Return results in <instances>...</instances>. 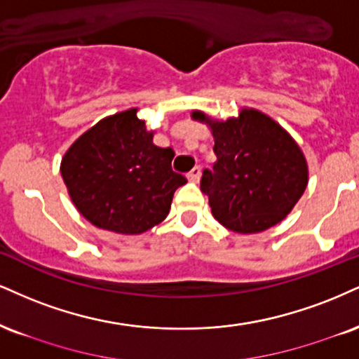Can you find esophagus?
Returning <instances> with one entry per match:
<instances>
[{
    "label": "esophagus",
    "mask_w": 359,
    "mask_h": 359,
    "mask_svg": "<svg viewBox=\"0 0 359 359\" xmlns=\"http://www.w3.org/2000/svg\"><path fill=\"white\" fill-rule=\"evenodd\" d=\"M187 179L189 182H198V179H201V167H194L187 174Z\"/></svg>",
    "instance_id": "obj_1"
}]
</instances>
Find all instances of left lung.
Here are the masks:
<instances>
[{
    "label": "left lung",
    "mask_w": 359,
    "mask_h": 359,
    "mask_svg": "<svg viewBox=\"0 0 359 359\" xmlns=\"http://www.w3.org/2000/svg\"><path fill=\"white\" fill-rule=\"evenodd\" d=\"M191 116L214 137L217 161L201 180L214 217L237 234H257L284 221L309 180L303 150L286 128L248 107L227 120L201 110Z\"/></svg>",
    "instance_id": "1"
}]
</instances>
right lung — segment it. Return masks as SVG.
Segmentation results:
<instances>
[{
    "label": "right lung",
    "mask_w": 359,
    "mask_h": 359,
    "mask_svg": "<svg viewBox=\"0 0 359 359\" xmlns=\"http://www.w3.org/2000/svg\"><path fill=\"white\" fill-rule=\"evenodd\" d=\"M138 109L105 116L76 138L62 158L63 182L93 226L137 236L161 224L174 192L187 184L172 170L174 150L154 144Z\"/></svg>",
    "instance_id": "1"
}]
</instances>
